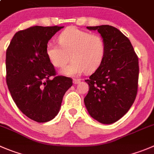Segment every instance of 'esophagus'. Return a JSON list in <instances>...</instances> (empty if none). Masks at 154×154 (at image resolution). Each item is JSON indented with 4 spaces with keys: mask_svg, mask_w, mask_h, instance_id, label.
<instances>
[{
    "mask_svg": "<svg viewBox=\"0 0 154 154\" xmlns=\"http://www.w3.org/2000/svg\"><path fill=\"white\" fill-rule=\"evenodd\" d=\"M80 82H81V79H73V83H74L75 85L79 84Z\"/></svg>",
    "mask_w": 154,
    "mask_h": 154,
    "instance_id": "34e87169",
    "label": "esophagus"
}]
</instances>
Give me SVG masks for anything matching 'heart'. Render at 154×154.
I'll list each match as a JSON object with an SVG mask.
<instances>
[{
	"mask_svg": "<svg viewBox=\"0 0 154 154\" xmlns=\"http://www.w3.org/2000/svg\"><path fill=\"white\" fill-rule=\"evenodd\" d=\"M58 41L60 45L53 42L47 45L46 54L51 63L57 68L65 67L72 57L73 60L63 70L64 75L75 76L85 71L91 72L103 62L106 43L100 35L71 26L61 32Z\"/></svg>",
	"mask_w": 154,
	"mask_h": 154,
	"instance_id": "1",
	"label": "heart"
}]
</instances>
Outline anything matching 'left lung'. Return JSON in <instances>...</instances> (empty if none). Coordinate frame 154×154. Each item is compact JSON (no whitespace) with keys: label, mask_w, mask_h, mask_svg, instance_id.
I'll use <instances>...</instances> for the list:
<instances>
[{"label":"left lung","mask_w":154,"mask_h":154,"mask_svg":"<svg viewBox=\"0 0 154 154\" xmlns=\"http://www.w3.org/2000/svg\"><path fill=\"white\" fill-rule=\"evenodd\" d=\"M97 30L106 43L103 62L85 80L89 91L84 99L89 115L103 124H112L131 108L137 91L138 58L129 39L113 26H88Z\"/></svg>","instance_id":"1"}]
</instances>
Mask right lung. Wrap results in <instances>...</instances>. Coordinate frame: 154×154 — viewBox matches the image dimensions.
<instances>
[{"label":"right lung","instance_id":"add662e5","mask_svg":"<svg viewBox=\"0 0 154 154\" xmlns=\"http://www.w3.org/2000/svg\"><path fill=\"white\" fill-rule=\"evenodd\" d=\"M63 26H35L14 35L6 52V80L17 107L38 122L53 119L59 112L72 80L56 75L46 54L50 39Z\"/></svg>","mask_w":154,"mask_h":154}]
</instances>
